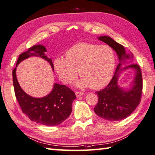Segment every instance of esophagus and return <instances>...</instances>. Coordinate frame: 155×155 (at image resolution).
<instances>
[{
	"instance_id": "esophagus-1",
	"label": "esophagus",
	"mask_w": 155,
	"mask_h": 155,
	"mask_svg": "<svg viewBox=\"0 0 155 155\" xmlns=\"http://www.w3.org/2000/svg\"><path fill=\"white\" fill-rule=\"evenodd\" d=\"M84 94V93H82V92H80V91H76L75 92V95H76V97H80V96H82V95H83Z\"/></svg>"
}]
</instances>
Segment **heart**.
<instances>
[{
	"label": "heart",
	"mask_w": 155,
	"mask_h": 155,
	"mask_svg": "<svg viewBox=\"0 0 155 155\" xmlns=\"http://www.w3.org/2000/svg\"><path fill=\"white\" fill-rule=\"evenodd\" d=\"M116 62L114 50L108 45L79 43L66 51L65 58L57 57L54 67L64 83H71L79 74L78 85L99 88L107 85L112 78Z\"/></svg>",
	"instance_id": "obj_1"
}]
</instances>
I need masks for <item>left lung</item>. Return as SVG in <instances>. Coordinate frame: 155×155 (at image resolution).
<instances>
[{
	"mask_svg": "<svg viewBox=\"0 0 155 155\" xmlns=\"http://www.w3.org/2000/svg\"><path fill=\"white\" fill-rule=\"evenodd\" d=\"M99 39L107 43L116 51L120 60V63L118 64L116 73L108 85L102 90L96 92L98 95V103L94 107V111L97 116L105 120L110 121L123 120L131 115L140 104L143 88L142 71L139 64L132 63L129 61L133 58V54L129 55L126 54L123 45L110 37H100ZM122 64H128L123 69L134 68L137 73L133 87L126 91L117 86V78L120 71L119 69Z\"/></svg>",
	"mask_w": 155,
	"mask_h": 155,
	"instance_id": "left-lung-1",
	"label": "left lung"
}]
</instances>
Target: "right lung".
Returning <instances> with one entry per match:
<instances>
[{"label": "right lung", "mask_w": 155, "mask_h": 155, "mask_svg": "<svg viewBox=\"0 0 155 155\" xmlns=\"http://www.w3.org/2000/svg\"><path fill=\"white\" fill-rule=\"evenodd\" d=\"M45 51L44 46L33 45L26 51L20 54L16 67L23 60L36 56L48 61L54 70L51 59L45 55ZM15 71L16 67L12 71L15 97L22 112L28 116L30 120L43 125L56 126L69 117L72 111V102L76 98L75 94L71 89L65 85L54 84L52 91L48 95L43 98H34L21 88L16 78Z\"/></svg>", "instance_id": "obj_1"}]
</instances>
